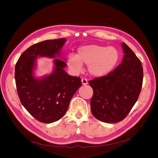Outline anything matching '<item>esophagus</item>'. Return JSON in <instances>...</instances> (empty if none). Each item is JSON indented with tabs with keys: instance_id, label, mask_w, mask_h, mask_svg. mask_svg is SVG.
<instances>
[{
	"instance_id": "esophagus-1",
	"label": "esophagus",
	"mask_w": 158,
	"mask_h": 158,
	"mask_svg": "<svg viewBox=\"0 0 158 158\" xmlns=\"http://www.w3.org/2000/svg\"><path fill=\"white\" fill-rule=\"evenodd\" d=\"M81 83H82V85H87L88 84V80H87V79L82 78L81 79Z\"/></svg>"
}]
</instances>
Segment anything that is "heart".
Returning <instances> with one entry per match:
<instances>
[{
    "instance_id": "heart-1",
    "label": "heart",
    "mask_w": 158,
    "mask_h": 158,
    "mask_svg": "<svg viewBox=\"0 0 158 158\" xmlns=\"http://www.w3.org/2000/svg\"><path fill=\"white\" fill-rule=\"evenodd\" d=\"M120 58L118 49L114 46L87 44L80 46L77 54H70L67 63L74 73L82 70L83 65H88L89 74L94 77L107 76L115 69Z\"/></svg>"
}]
</instances>
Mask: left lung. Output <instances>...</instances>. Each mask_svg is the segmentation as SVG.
Masks as SVG:
<instances>
[{"label":"left lung","instance_id":"1","mask_svg":"<svg viewBox=\"0 0 158 158\" xmlns=\"http://www.w3.org/2000/svg\"><path fill=\"white\" fill-rule=\"evenodd\" d=\"M122 63L107 76L89 81L93 89L92 113L105 123L121 121L130 112L140 95L143 81L142 63L125 43Z\"/></svg>","mask_w":158,"mask_h":158}]
</instances>
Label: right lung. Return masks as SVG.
I'll return each instance as SVG.
<instances>
[{
	"instance_id": "obj_1",
	"label": "right lung",
	"mask_w": 158,
	"mask_h": 158,
	"mask_svg": "<svg viewBox=\"0 0 158 158\" xmlns=\"http://www.w3.org/2000/svg\"><path fill=\"white\" fill-rule=\"evenodd\" d=\"M66 39L48 40L28 48L15 67V80L20 101L31 115L38 121L51 123L64 116L71 98L82 85L81 78L70 76L64 68L66 63L55 59V70L42 79L35 78L33 70L38 56H58Z\"/></svg>"
}]
</instances>
